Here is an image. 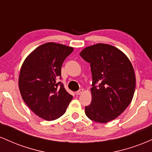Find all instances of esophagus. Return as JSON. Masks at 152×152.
<instances>
[{
	"mask_svg": "<svg viewBox=\"0 0 152 152\" xmlns=\"http://www.w3.org/2000/svg\"><path fill=\"white\" fill-rule=\"evenodd\" d=\"M83 89H80V90H78V91H76V95H81V94H83Z\"/></svg>",
	"mask_w": 152,
	"mask_h": 152,
	"instance_id": "esophagus-1",
	"label": "esophagus"
}]
</instances>
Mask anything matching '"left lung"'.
Here are the masks:
<instances>
[{
	"instance_id": "8db88e82",
	"label": "left lung",
	"mask_w": 152,
	"mask_h": 152,
	"mask_svg": "<svg viewBox=\"0 0 152 152\" xmlns=\"http://www.w3.org/2000/svg\"><path fill=\"white\" fill-rule=\"evenodd\" d=\"M80 56L90 64L93 80L91 103L85 114L99 123L115 119L133 99L136 77L132 63L117 48L104 43L86 47Z\"/></svg>"
}]
</instances>
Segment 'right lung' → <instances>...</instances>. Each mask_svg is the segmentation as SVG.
<instances>
[{
  "label": "right lung",
  "instance_id": "1",
  "mask_svg": "<svg viewBox=\"0 0 152 152\" xmlns=\"http://www.w3.org/2000/svg\"><path fill=\"white\" fill-rule=\"evenodd\" d=\"M73 50L65 45L44 43L28 56L20 69L18 86L23 100L33 112L47 121L61 117L73 99L64 85L57 82L63 63Z\"/></svg>",
  "mask_w": 152,
  "mask_h": 152
}]
</instances>
